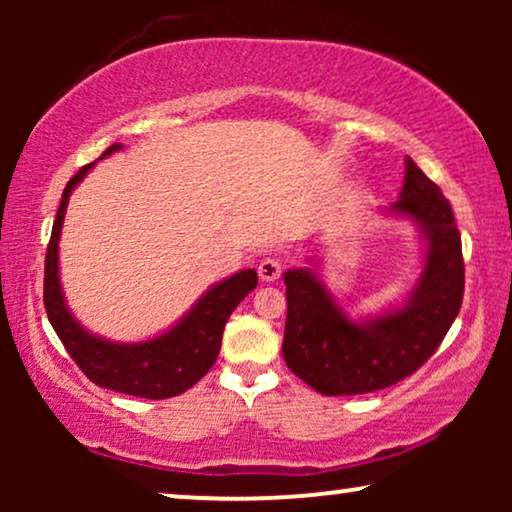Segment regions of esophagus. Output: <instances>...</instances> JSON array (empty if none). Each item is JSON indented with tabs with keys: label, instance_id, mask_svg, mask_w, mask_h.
<instances>
[{
	"label": "esophagus",
	"instance_id": "esophagus-1",
	"mask_svg": "<svg viewBox=\"0 0 512 512\" xmlns=\"http://www.w3.org/2000/svg\"><path fill=\"white\" fill-rule=\"evenodd\" d=\"M258 277L268 284L277 282V279L282 277V261H279L277 256L261 258V263H258Z\"/></svg>",
	"mask_w": 512,
	"mask_h": 512
}]
</instances>
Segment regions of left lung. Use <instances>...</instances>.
I'll return each mask as SVG.
<instances>
[{"instance_id": "left-lung-1", "label": "left lung", "mask_w": 512, "mask_h": 512, "mask_svg": "<svg viewBox=\"0 0 512 512\" xmlns=\"http://www.w3.org/2000/svg\"><path fill=\"white\" fill-rule=\"evenodd\" d=\"M384 212L408 216L426 240L424 270L401 307L354 321L317 272H284V361L324 396L368 394L405 380L440 347L464 300V256L452 207L412 158L405 160L401 198Z\"/></svg>"}]
</instances>
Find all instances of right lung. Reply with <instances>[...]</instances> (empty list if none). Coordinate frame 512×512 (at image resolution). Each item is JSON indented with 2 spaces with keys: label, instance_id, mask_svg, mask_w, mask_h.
Segmentation results:
<instances>
[{
  "label": "right lung",
  "instance_id": "1",
  "mask_svg": "<svg viewBox=\"0 0 512 512\" xmlns=\"http://www.w3.org/2000/svg\"><path fill=\"white\" fill-rule=\"evenodd\" d=\"M114 151H121V144H111L102 153V158ZM93 165L95 163L83 165L67 181L58 214H55L44 270V305L48 321H51L53 331L58 333L76 366L97 387L118 391V394L153 398V401L179 396L202 380L214 366L226 321L240 305V300L256 289L258 275L256 270H240L233 277L214 284L177 326H172L158 338L144 342H111L88 333L72 317L65 296H62L58 242L69 195Z\"/></svg>",
  "mask_w": 512,
  "mask_h": 512
}]
</instances>
